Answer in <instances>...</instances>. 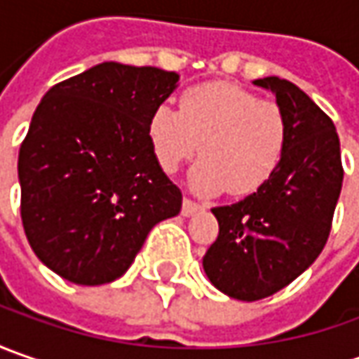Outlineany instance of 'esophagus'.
<instances>
[{"label":"esophagus","mask_w":359,"mask_h":359,"mask_svg":"<svg viewBox=\"0 0 359 359\" xmlns=\"http://www.w3.org/2000/svg\"><path fill=\"white\" fill-rule=\"evenodd\" d=\"M201 205L198 201L189 200V198H184V203H182V214L184 215H191L196 214V212H200Z\"/></svg>","instance_id":"obj_1"}]
</instances>
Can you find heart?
<instances>
[{"label":"heart","instance_id":"1","mask_svg":"<svg viewBox=\"0 0 359 359\" xmlns=\"http://www.w3.org/2000/svg\"><path fill=\"white\" fill-rule=\"evenodd\" d=\"M287 137L280 105L226 81L187 88L177 109L161 104L147 119V142L165 173L198 151L203 156L191 170V187L200 194L257 191L280 170Z\"/></svg>","mask_w":359,"mask_h":359}]
</instances>
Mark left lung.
I'll use <instances>...</instances> for the list:
<instances>
[{
	"label": "left lung",
	"instance_id": "obj_1",
	"mask_svg": "<svg viewBox=\"0 0 359 359\" xmlns=\"http://www.w3.org/2000/svg\"><path fill=\"white\" fill-rule=\"evenodd\" d=\"M254 83L276 93L290 128L287 149L266 186L212 210L219 233L203 255L210 282L241 302L280 292L316 262L344 182L334 121L287 79L264 77Z\"/></svg>",
	"mask_w": 359,
	"mask_h": 359
}]
</instances>
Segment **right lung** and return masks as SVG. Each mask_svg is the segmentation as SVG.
<instances>
[{"label": "right lung", "mask_w": 359, "mask_h": 359, "mask_svg": "<svg viewBox=\"0 0 359 359\" xmlns=\"http://www.w3.org/2000/svg\"><path fill=\"white\" fill-rule=\"evenodd\" d=\"M180 76L116 62L55 83L21 142V222L35 255L77 285L121 278L149 229L180 214L147 119Z\"/></svg>", "instance_id": "obj_1"}]
</instances>
